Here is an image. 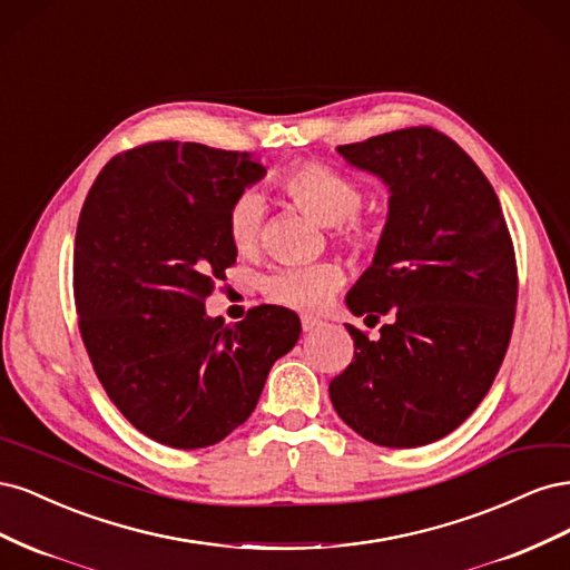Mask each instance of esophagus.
Masks as SVG:
<instances>
[{"label": "esophagus", "mask_w": 570, "mask_h": 570, "mask_svg": "<svg viewBox=\"0 0 570 570\" xmlns=\"http://www.w3.org/2000/svg\"><path fill=\"white\" fill-rule=\"evenodd\" d=\"M318 325H321V321H318L316 316H302V331H304V333L316 331Z\"/></svg>", "instance_id": "34e87169"}]
</instances>
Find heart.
I'll list each match as a JSON object with an SVG mask.
<instances>
[{"label":"heart","mask_w":570,"mask_h":570,"mask_svg":"<svg viewBox=\"0 0 570 570\" xmlns=\"http://www.w3.org/2000/svg\"><path fill=\"white\" fill-rule=\"evenodd\" d=\"M283 195L299 212L333 226L337 243L354 252H373L381 243L377 228L361 223L354 214L361 206V193L354 180L323 164H302L278 178ZM264 220V202L256 193L239 195L228 212V237L237 252L256 247ZM342 283V271L335 264H289L273 268L262 278L264 295L299 312H316L331 292Z\"/></svg>","instance_id":"obj_1"}]
</instances>
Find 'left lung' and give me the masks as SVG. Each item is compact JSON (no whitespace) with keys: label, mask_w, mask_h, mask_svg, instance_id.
<instances>
[{"label":"left lung","mask_w":570,"mask_h":570,"mask_svg":"<svg viewBox=\"0 0 570 570\" xmlns=\"http://www.w3.org/2000/svg\"><path fill=\"white\" fill-rule=\"evenodd\" d=\"M337 151L390 193L347 308L392 321L375 342L347 325L354 361L331 383V402L373 444H430L471 416L509 347L519 281L502 206L469 154L433 128Z\"/></svg>","instance_id":"8db88e82"}]
</instances>
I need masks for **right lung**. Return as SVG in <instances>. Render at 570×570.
<instances>
[{
    "mask_svg": "<svg viewBox=\"0 0 570 570\" xmlns=\"http://www.w3.org/2000/svg\"><path fill=\"white\" fill-rule=\"evenodd\" d=\"M264 176L247 151L166 140L114 157L82 204L73 289L85 350L118 411L174 450L243 425L302 333L283 306H254L235 325L204 308L237 256L230 206Z\"/></svg>",
    "mask_w": 570,
    "mask_h": 570,
    "instance_id": "obj_1",
    "label": "right lung"
}]
</instances>
